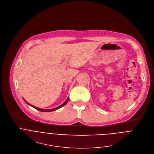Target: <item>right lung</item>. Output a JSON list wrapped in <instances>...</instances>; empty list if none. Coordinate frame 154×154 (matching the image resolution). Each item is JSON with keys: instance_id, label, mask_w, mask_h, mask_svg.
Returning <instances> with one entry per match:
<instances>
[{"instance_id": "1", "label": "right lung", "mask_w": 154, "mask_h": 154, "mask_svg": "<svg viewBox=\"0 0 154 154\" xmlns=\"http://www.w3.org/2000/svg\"><path fill=\"white\" fill-rule=\"evenodd\" d=\"M24 100V99H23ZM68 98L66 99V100L64 102V103H63V104H62L61 105H60V106H59L58 107H57V108H53V109H41V108H37V107H35V106H33V105H31V104H29V103H28V102L25 100H24V101L26 102V103L28 105H29V106H31V107H32V108H35V109H37V110H38V111H42V112H51V111H56V110H57V109H60V108H62V107H63V106H65L66 104V103L68 102Z\"/></svg>"}]
</instances>
